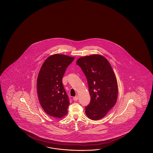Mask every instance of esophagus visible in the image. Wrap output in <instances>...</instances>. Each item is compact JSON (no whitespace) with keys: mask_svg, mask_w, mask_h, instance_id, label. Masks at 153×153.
Here are the masks:
<instances>
[{"mask_svg":"<svg viewBox=\"0 0 153 153\" xmlns=\"http://www.w3.org/2000/svg\"><path fill=\"white\" fill-rule=\"evenodd\" d=\"M78 96H75V97H73V100H74V101H76L78 100Z\"/></svg>","mask_w":153,"mask_h":153,"instance_id":"1","label":"esophagus"}]
</instances>
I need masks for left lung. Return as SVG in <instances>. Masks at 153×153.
I'll return each instance as SVG.
<instances>
[{
	"instance_id": "left-lung-1",
	"label": "left lung",
	"mask_w": 153,
	"mask_h": 153,
	"mask_svg": "<svg viewBox=\"0 0 153 153\" xmlns=\"http://www.w3.org/2000/svg\"><path fill=\"white\" fill-rule=\"evenodd\" d=\"M76 64L86 76L91 96L85 113L91 120L101 119L117 100L118 88L113 70L107 59L100 55L82 57Z\"/></svg>"
}]
</instances>
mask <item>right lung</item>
<instances>
[{
    "mask_svg": "<svg viewBox=\"0 0 153 153\" xmlns=\"http://www.w3.org/2000/svg\"><path fill=\"white\" fill-rule=\"evenodd\" d=\"M74 57L61 54L49 56L43 63L37 79L40 104L47 114L61 118L67 115L69 100L62 84L67 68Z\"/></svg>",
    "mask_w": 153,
    "mask_h": 153,
    "instance_id": "add662e5",
    "label": "right lung"
}]
</instances>
